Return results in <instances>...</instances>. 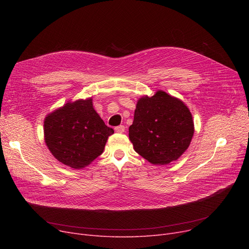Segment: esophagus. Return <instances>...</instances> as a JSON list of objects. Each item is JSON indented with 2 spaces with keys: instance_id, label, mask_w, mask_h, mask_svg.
Here are the masks:
<instances>
[{
  "instance_id": "1",
  "label": "esophagus",
  "mask_w": 249,
  "mask_h": 249,
  "mask_svg": "<svg viewBox=\"0 0 249 249\" xmlns=\"http://www.w3.org/2000/svg\"><path fill=\"white\" fill-rule=\"evenodd\" d=\"M115 130H116V132H118V133H123V132H125V126L124 125H119V126H117L115 128Z\"/></svg>"
}]
</instances>
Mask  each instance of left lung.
<instances>
[{"label":"left lung","instance_id":"8db88e82","mask_svg":"<svg viewBox=\"0 0 249 249\" xmlns=\"http://www.w3.org/2000/svg\"><path fill=\"white\" fill-rule=\"evenodd\" d=\"M193 117L180 100L162 90L138 100L129 138L134 149L152 164H168L189 147Z\"/></svg>","mask_w":249,"mask_h":249}]
</instances>
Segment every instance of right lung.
<instances>
[{"label":"right lung","instance_id":"1","mask_svg":"<svg viewBox=\"0 0 249 249\" xmlns=\"http://www.w3.org/2000/svg\"><path fill=\"white\" fill-rule=\"evenodd\" d=\"M114 130L94 110L91 99L68 103L44 121L48 149L61 163L83 168L102 154Z\"/></svg>","mask_w":249,"mask_h":249}]
</instances>
